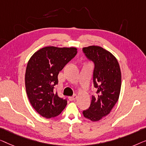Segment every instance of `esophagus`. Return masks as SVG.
<instances>
[{"label":"esophagus","instance_id":"34e87169","mask_svg":"<svg viewBox=\"0 0 146 146\" xmlns=\"http://www.w3.org/2000/svg\"><path fill=\"white\" fill-rule=\"evenodd\" d=\"M68 98L70 101H73V100H75L76 98H77V95H76V94H74L72 96H69Z\"/></svg>","mask_w":146,"mask_h":146}]
</instances>
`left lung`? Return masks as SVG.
<instances>
[{"mask_svg":"<svg viewBox=\"0 0 146 146\" xmlns=\"http://www.w3.org/2000/svg\"><path fill=\"white\" fill-rule=\"evenodd\" d=\"M83 52L94 63L93 84L96 94L92 96L90 107L84 110V117L96 122L107 116L120 96L122 75L116 57L108 50L98 46L83 49Z\"/></svg>","mask_w":146,"mask_h":146,"instance_id":"left-lung-1","label":"left lung"}]
</instances>
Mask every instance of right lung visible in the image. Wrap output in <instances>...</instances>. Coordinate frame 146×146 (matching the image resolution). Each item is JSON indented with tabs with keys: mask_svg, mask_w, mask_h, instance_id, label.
Here are the masks:
<instances>
[{
	"mask_svg": "<svg viewBox=\"0 0 146 146\" xmlns=\"http://www.w3.org/2000/svg\"><path fill=\"white\" fill-rule=\"evenodd\" d=\"M77 49L47 46L35 52L28 61L25 86L32 107L46 118L57 116L65 108L67 101L54 91L59 71L77 53Z\"/></svg>",
	"mask_w": 146,
	"mask_h": 146,
	"instance_id": "obj_1",
	"label": "right lung"
}]
</instances>
